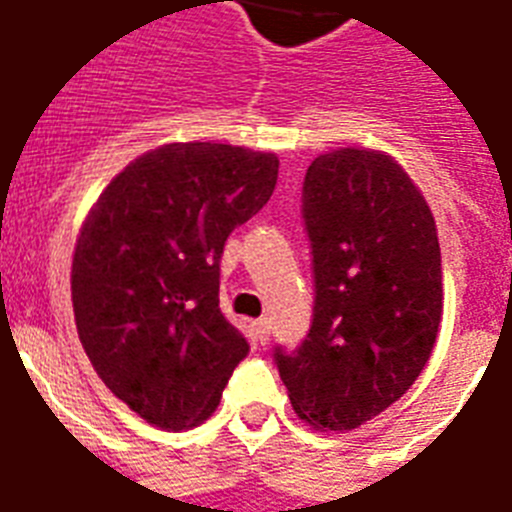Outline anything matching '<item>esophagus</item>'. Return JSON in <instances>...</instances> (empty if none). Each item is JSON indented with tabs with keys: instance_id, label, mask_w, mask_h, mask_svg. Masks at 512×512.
Here are the masks:
<instances>
[{
	"instance_id": "34e87169",
	"label": "esophagus",
	"mask_w": 512,
	"mask_h": 512,
	"mask_svg": "<svg viewBox=\"0 0 512 512\" xmlns=\"http://www.w3.org/2000/svg\"><path fill=\"white\" fill-rule=\"evenodd\" d=\"M252 332H255L257 342H260V345H265V342L271 340V321H268V319H257L255 324H252Z\"/></svg>"
}]
</instances>
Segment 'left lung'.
I'll use <instances>...</instances> for the list:
<instances>
[{
  "label": "left lung",
  "mask_w": 512,
  "mask_h": 512,
  "mask_svg": "<svg viewBox=\"0 0 512 512\" xmlns=\"http://www.w3.org/2000/svg\"><path fill=\"white\" fill-rule=\"evenodd\" d=\"M313 321L273 358L300 420L353 430L385 412L428 364L444 273L428 201L390 156L340 148L305 172Z\"/></svg>",
  "instance_id": "8db88e82"
}]
</instances>
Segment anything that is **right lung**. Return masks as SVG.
Segmentation results:
<instances>
[{
	"label": "right lung",
	"mask_w": 512,
	"mask_h": 512,
	"mask_svg": "<svg viewBox=\"0 0 512 512\" xmlns=\"http://www.w3.org/2000/svg\"><path fill=\"white\" fill-rule=\"evenodd\" d=\"M276 177L273 154L170 143L124 167L84 220L71 265L79 340L106 388L156 428L207 420L249 353L220 311V257Z\"/></svg>",
	"instance_id": "right-lung-1"
}]
</instances>
